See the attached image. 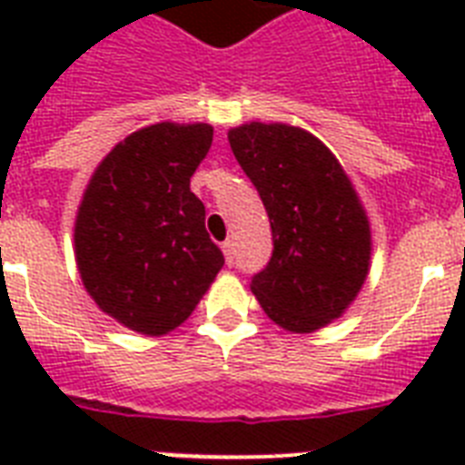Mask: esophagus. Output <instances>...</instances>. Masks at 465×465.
Listing matches in <instances>:
<instances>
[{
	"instance_id": "obj_1",
	"label": "esophagus",
	"mask_w": 465,
	"mask_h": 465,
	"mask_svg": "<svg viewBox=\"0 0 465 465\" xmlns=\"http://www.w3.org/2000/svg\"><path fill=\"white\" fill-rule=\"evenodd\" d=\"M222 251H224L226 265H233V258H236V251H233V241H224V243H222Z\"/></svg>"
}]
</instances>
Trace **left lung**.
Returning a JSON list of instances; mask_svg holds the SVG:
<instances>
[{
    "label": "left lung",
    "instance_id": "1",
    "mask_svg": "<svg viewBox=\"0 0 465 465\" xmlns=\"http://www.w3.org/2000/svg\"><path fill=\"white\" fill-rule=\"evenodd\" d=\"M232 152L258 190L272 255L251 277L262 311L311 332L350 306L369 272L371 236L352 183L313 134L290 125L233 127Z\"/></svg>",
    "mask_w": 465,
    "mask_h": 465
}]
</instances>
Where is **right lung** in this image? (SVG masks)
Returning a JSON list of instances; mask_svg holds the SVG:
<instances>
[{
  "label": "right lung",
  "instance_id": "obj_1",
  "mask_svg": "<svg viewBox=\"0 0 465 465\" xmlns=\"http://www.w3.org/2000/svg\"><path fill=\"white\" fill-rule=\"evenodd\" d=\"M212 147V127L159 123L101 161L76 214V265L101 309L144 335L193 313L224 255L204 229L190 175Z\"/></svg>",
  "mask_w": 465,
  "mask_h": 465
}]
</instances>
